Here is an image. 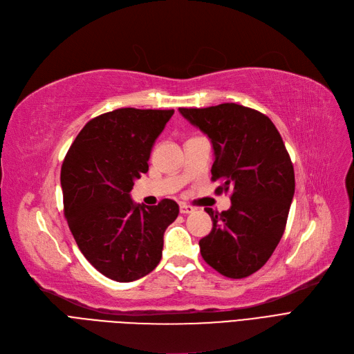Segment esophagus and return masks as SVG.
Segmentation results:
<instances>
[{
  "mask_svg": "<svg viewBox=\"0 0 354 354\" xmlns=\"http://www.w3.org/2000/svg\"><path fill=\"white\" fill-rule=\"evenodd\" d=\"M194 211H195V208L191 207V205H187V203H180V205H179V212L180 214H191Z\"/></svg>",
  "mask_w": 354,
  "mask_h": 354,
  "instance_id": "esophagus-1",
  "label": "esophagus"
}]
</instances>
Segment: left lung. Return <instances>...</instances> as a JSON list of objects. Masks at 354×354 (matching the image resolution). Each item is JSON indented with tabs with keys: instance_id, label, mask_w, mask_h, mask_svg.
<instances>
[{
	"instance_id": "1",
	"label": "left lung",
	"mask_w": 354,
	"mask_h": 354,
	"mask_svg": "<svg viewBox=\"0 0 354 354\" xmlns=\"http://www.w3.org/2000/svg\"><path fill=\"white\" fill-rule=\"evenodd\" d=\"M212 143L216 194H231V208L215 212L212 231L199 241L201 255L219 274L245 278L261 268L284 234L294 196V167L274 123L236 103L179 109Z\"/></svg>"
}]
</instances>
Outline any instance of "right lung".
Returning a JSON list of instances; mask_svg holds the SVG:
<instances>
[{
  "label": "right lung",
  "instance_id": "right-lung-1",
  "mask_svg": "<svg viewBox=\"0 0 354 354\" xmlns=\"http://www.w3.org/2000/svg\"><path fill=\"white\" fill-rule=\"evenodd\" d=\"M175 110L116 109L87 122L62 166L64 216L87 261L110 280H139L159 264L178 203L130 198L155 140Z\"/></svg>",
  "mask_w": 354,
  "mask_h": 354
}]
</instances>
